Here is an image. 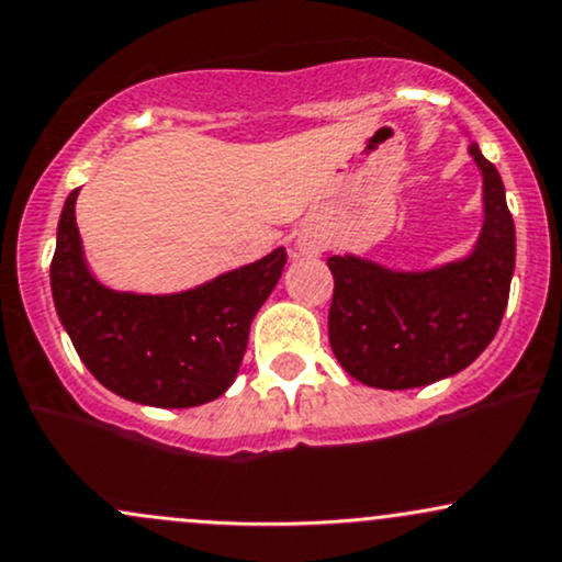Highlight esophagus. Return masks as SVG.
Instances as JSON below:
<instances>
[{"label": "esophagus", "mask_w": 562, "mask_h": 562, "mask_svg": "<svg viewBox=\"0 0 562 562\" xmlns=\"http://www.w3.org/2000/svg\"><path fill=\"white\" fill-rule=\"evenodd\" d=\"M297 251L305 257H313V255H322L324 251V240L316 238V235H300L297 238Z\"/></svg>", "instance_id": "34e87169"}]
</instances>
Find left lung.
Masks as SVG:
<instances>
[{
	"mask_svg": "<svg viewBox=\"0 0 562 562\" xmlns=\"http://www.w3.org/2000/svg\"><path fill=\"white\" fill-rule=\"evenodd\" d=\"M485 225L474 251L428 273H394L329 257V342L348 375L372 389H418L456 375L496 337L515 273V222L496 166L472 144Z\"/></svg>",
	"mask_w": 562,
	"mask_h": 562,
	"instance_id": "1",
	"label": "left lung"
}]
</instances>
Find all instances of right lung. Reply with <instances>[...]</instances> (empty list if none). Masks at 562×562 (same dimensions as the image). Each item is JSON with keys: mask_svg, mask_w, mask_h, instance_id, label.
<instances>
[{"mask_svg": "<svg viewBox=\"0 0 562 562\" xmlns=\"http://www.w3.org/2000/svg\"><path fill=\"white\" fill-rule=\"evenodd\" d=\"M77 192H69L58 220L50 286L58 318L93 378L123 400L153 407H198L225 394L286 251L276 249L182 294L112 292L82 259Z\"/></svg>", "mask_w": 562, "mask_h": 562, "instance_id": "add662e5", "label": "right lung"}]
</instances>
